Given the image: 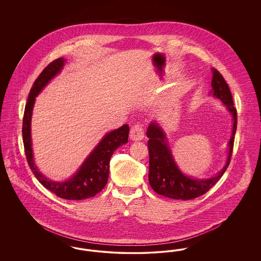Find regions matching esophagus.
<instances>
[{"instance_id": "obj_1", "label": "esophagus", "mask_w": 261, "mask_h": 261, "mask_svg": "<svg viewBox=\"0 0 261 261\" xmlns=\"http://www.w3.org/2000/svg\"><path fill=\"white\" fill-rule=\"evenodd\" d=\"M145 137L144 127L142 124H135L130 130V139L133 141H141Z\"/></svg>"}]
</instances>
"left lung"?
<instances>
[{
	"label": "left lung",
	"mask_w": 261,
	"mask_h": 261,
	"mask_svg": "<svg viewBox=\"0 0 261 261\" xmlns=\"http://www.w3.org/2000/svg\"><path fill=\"white\" fill-rule=\"evenodd\" d=\"M212 72L213 76L211 86L213 95L228 108L234 119L232 137L229 142L230 150L226 165L217 176L211 179L196 180L187 177L181 173L175 164L162 128L156 122H151L147 130V136L149 138V182L152 190L163 197L188 200L204 195L219 181L231 162L237 129V110L234 108L230 88L226 83L223 76L216 69H212Z\"/></svg>",
	"instance_id": "1"
}]
</instances>
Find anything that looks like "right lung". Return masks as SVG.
<instances>
[{
	"label": "right lung",
	"mask_w": 261,
	"mask_h": 261,
	"mask_svg": "<svg viewBox=\"0 0 261 261\" xmlns=\"http://www.w3.org/2000/svg\"><path fill=\"white\" fill-rule=\"evenodd\" d=\"M63 62L64 60L62 58H59L50 62L33 83V86L28 95L27 103L25 105L22 121V138L26 160L38 181L53 194L62 199L80 200L95 197L107 185L112 153L119 146L124 145L128 142L129 126L123 125L103 137L96 149L91 152L78 172L71 179L62 183L53 182L40 173L34 164L31 149V114L35 97L48 84L50 79L61 71L64 64Z\"/></svg>",
	"instance_id": "add662e5"
}]
</instances>
